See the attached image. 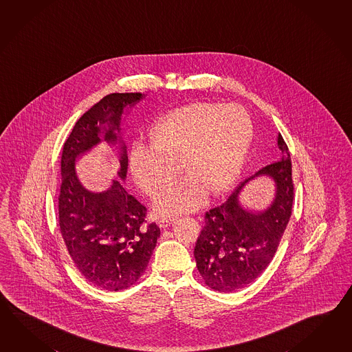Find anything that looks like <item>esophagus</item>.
Returning <instances> with one entry per match:
<instances>
[{"label":"esophagus","instance_id":"esophagus-1","mask_svg":"<svg viewBox=\"0 0 352 352\" xmlns=\"http://www.w3.org/2000/svg\"><path fill=\"white\" fill-rule=\"evenodd\" d=\"M174 221H175V219H168V217H164V219H159V222H157V223H159V226L164 228V227L170 226Z\"/></svg>","mask_w":352,"mask_h":352}]
</instances>
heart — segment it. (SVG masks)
<instances>
[{"label": "heart", "mask_w": 352, "mask_h": 352, "mask_svg": "<svg viewBox=\"0 0 352 352\" xmlns=\"http://www.w3.org/2000/svg\"><path fill=\"white\" fill-rule=\"evenodd\" d=\"M151 145H135L130 169L138 186L155 195L182 173L187 178L168 188L154 201L157 214L193 211L208 192L223 195L243 170L252 140V124L239 104L192 103L174 109L157 121Z\"/></svg>", "instance_id": "1"}]
</instances>
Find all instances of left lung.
<instances>
[{
	"label": "left lung",
	"instance_id": "obj_1",
	"mask_svg": "<svg viewBox=\"0 0 352 352\" xmlns=\"http://www.w3.org/2000/svg\"><path fill=\"white\" fill-rule=\"evenodd\" d=\"M278 148L279 162L243 180L225 204L206 213L195 258L198 272L212 289L223 293L241 289L273 260L289 222L294 197L289 150L280 133ZM258 179H272L274 195L263 210L254 212L243 206L241 197L245 187Z\"/></svg>",
	"mask_w": 352,
	"mask_h": 352
}]
</instances>
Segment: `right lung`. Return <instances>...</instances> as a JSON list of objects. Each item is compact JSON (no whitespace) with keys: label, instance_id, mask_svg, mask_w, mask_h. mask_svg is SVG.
<instances>
[{"label":"right lung","instance_id":"right-lung-1","mask_svg":"<svg viewBox=\"0 0 352 352\" xmlns=\"http://www.w3.org/2000/svg\"><path fill=\"white\" fill-rule=\"evenodd\" d=\"M141 94H111L87 111L73 127L62 154L59 226L80 274L102 289L122 290L139 280L157 246L160 228L145 222L146 208L127 192V146L122 116L144 98ZM130 113V112H129ZM102 142L117 151L122 182L102 191L78 179L76 160Z\"/></svg>","mask_w":352,"mask_h":352}]
</instances>
